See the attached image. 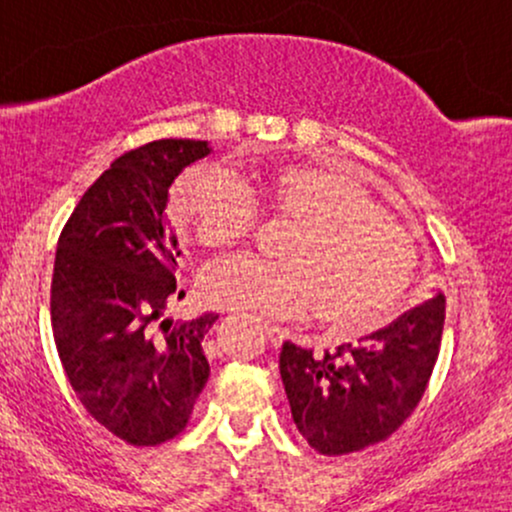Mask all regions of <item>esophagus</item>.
<instances>
[{"label": "esophagus", "instance_id": "34e87169", "mask_svg": "<svg viewBox=\"0 0 512 512\" xmlns=\"http://www.w3.org/2000/svg\"><path fill=\"white\" fill-rule=\"evenodd\" d=\"M262 332H264V337L269 339V344L274 346V349H279L281 342H284V332H281L279 327H269V325H262Z\"/></svg>", "mask_w": 512, "mask_h": 512}]
</instances>
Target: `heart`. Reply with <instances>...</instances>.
I'll use <instances>...</instances> for the list:
<instances>
[{"instance_id":"heart-1","label":"heart","mask_w":512,"mask_h":512,"mask_svg":"<svg viewBox=\"0 0 512 512\" xmlns=\"http://www.w3.org/2000/svg\"><path fill=\"white\" fill-rule=\"evenodd\" d=\"M257 202L293 231L281 262L238 255L204 272L209 305L231 313L291 320L313 310L334 332H363L385 322L416 279L414 238L351 175L308 163H281L257 190L226 170L199 163L173 192V216L202 248L219 250L250 236Z\"/></svg>"}]
</instances>
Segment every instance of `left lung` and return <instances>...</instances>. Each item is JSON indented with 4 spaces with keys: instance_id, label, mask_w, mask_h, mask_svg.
Returning a JSON list of instances; mask_svg holds the SVG:
<instances>
[{
    "instance_id": "1",
    "label": "left lung",
    "mask_w": 512,
    "mask_h": 512,
    "mask_svg": "<svg viewBox=\"0 0 512 512\" xmlns=\"http://www.w3.org/2000/svg\"><path fill=\"white\" fill-rule=\"evenodd\" d=\"M443 325L445 298L438 293L334 354L313 356L286 342L279 373L301 436L322 455H349L390 438L424 397Z\"/></svg>"
}]
</instances>
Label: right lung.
<instances>
[{
	"mask_svg": "<svg viewBox=\"0 0 512 512\" xmlns=\"http://www.w3.org/2000/svg\"><path fill=\"white\" fill-rule=\"evenodd\" d=\"M207 154L195 139L127 151L84 192L57 240L50 320L62 368L88 414L137 448L185 431L209 378L202 339L219 315L158 322L185 298L168 187Z\"/></svg>",
	"mask_w": 512,
	"mask_h": 512,
	"instance_id": "1",
	"label": "right lung"
}]
</instances>
